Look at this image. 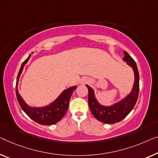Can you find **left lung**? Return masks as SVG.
Instances as JSON below:
<instances>
[{
    "instance_id": "obj_1",
    "label": "left lung",
    "mask_w": 158,
    "mask_h": 158,
    "mask_svg": "<svg viewBox=\"0 0 158 158\" xmlns=\"http://www.w3.org/2000/svg\"><path fill=\"white\" fill-rule=\"evenodd\" d=\"M123 60L133 68L135 74V82L131 92L126 98L111 106H103L96 101L94 90L86 85L89 90V106L91 114L98 121L104 123L113 124L121 121L129 114L135 106L139 94V73L136 63L130 55L124 51Z\"/></svg>"
}]
</instances>
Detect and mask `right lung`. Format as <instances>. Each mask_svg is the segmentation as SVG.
<instances>
[{"label": "right lung", "instance_id": "right-lung-1", "mask_svg": "<svg viewBox=\"0 0 158 158\" xmlns=\"http://www.w3.org/2000/svg\"><path fill=\"white\" fill-rule=\"evenodd\" d=\"M30 57V55L23 62L20 71L18 72L17 81H16V87L15 92L17 99L18 101L19 104H20L21 109L24 112L29 116L32 120L36 123L44 125V126H48V125L55 124L60 121L67 111L68 106H69V103L70 98H71L72 94L77 86L70 87V88L66 89L50 105L43 108H32L26 104L24 102L23 98L21 97L18 91V84L20 75L23 72V67L25 64L27 62Z\"/></svg>", "mask_w": 158, "mask_h": 158}]
</instances>
